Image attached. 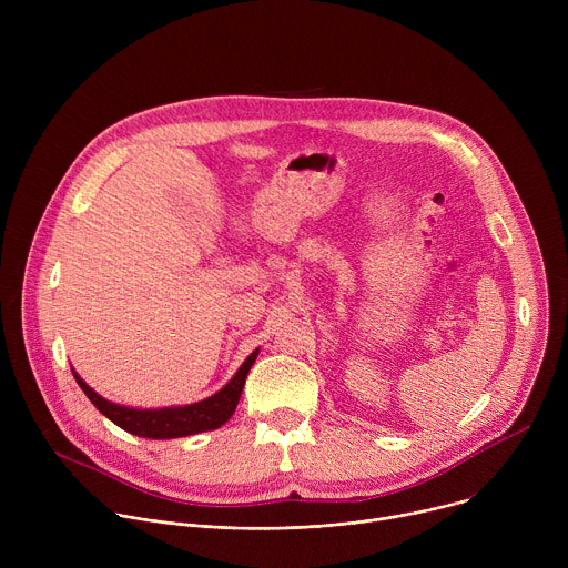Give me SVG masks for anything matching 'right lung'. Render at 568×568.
<instances>
[{
  "instance_id": "right-lung-1",
  "label": "right lung",
  "mask_w": 568,
  "mask_h": 568,
  "mask_svg": "<svg viewBox=\"0 0 568 568\" xmlns=\"http://www.w3.org/2000/svg\"><path fill=\"white\" fill-rule=\"evenodd\" d=\"M258 351H254L247 362L237 368V373L231 377V382L217 390L215 395L189 404V407H171V409H128V407H119V404L108 402L105 397H101L97 390H92L83 379H80L75 373V382L80 384V388L85 390V395L92 399L94 407L110 418L114 425H119L121 429L141 436V438H182V436H193L200 432H209V429H217L220 425H224L235 407L237 399L242 393V386H245L247 373L256 362Z\"/></svg>"
}]
</instances>
